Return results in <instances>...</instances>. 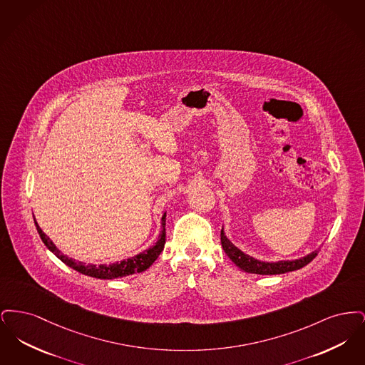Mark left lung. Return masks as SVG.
<instances>
[{
	"label": "left lung",
	"mask_w": 365,
	"mask_h": 365,
	"mask_svg": "<svg viewBox=\"0 0 365 365\" xmlns=\"http://www.w3.org/2000/svg\"><path fill=\"white\" fill-rule=\"evenodd\" d=\"M220 240H222L223 250L226 252L227 256L237 267H240L245 272L257 274V275H279V274H284V272H292V271L299 269V268L305 267L307 264H309L319 253V250H314L311 255H308L302 259H298V260L267 262V261L256 260V259L245 255L237 246H234L227 240L223 228L220 231Z\"/></svg>",
	"instance_id": "left-lung-1"
}]
</instances>
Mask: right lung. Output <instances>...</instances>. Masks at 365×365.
I'll return each instance as SVG.
<instances>
[{"mask_svg": "<svg viewBox=\"0 0 365 365\" xmlns=\"http://www.w3.org/2000/svg\"><path fill=\"white\" fill-rule=\"evenodd\" d=\"M35 226H36V231L42 240V242L46 245V247L54 253L60 260L63 261L64 264H67L72 269L87 275V277H93V278L98 279H115L122 278V277H127V275H133L135 272H142L145 269H148L155 261L157 257L160 256V253L164 249L165 245V213L161 217V234L158 237L157 241L152 247H149L148 250L139 253L137 256L127 259V260L120 261V262H115V264H109V265H94V264H85L81 261L72 260L68 259L67 256L61 255L60 250L54 246V243L49 240V237L45 235V232L41 230V227L38 226L36 220H35Z\"/></svg>", "mask_w": 365, "mask_h": 365, "instance_id": "obj_1", "label": "right lung"}]
</instances>
